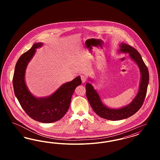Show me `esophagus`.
I'll return each mask as SVG.
<instances>
[{"label": "esophagus", "mask_w": 160, "mask_h": 160, "mask_svg": "<svg viewBox=\"0 0 160 160\" xmlns=\"http://www.w3.org/2000/svg\"><path fill=\"white\" fill-rule=\"evenodd\" d=\"M81 79H82V83H85L86 82V80H87L86 77L85 76H83V75L81 76Z\"/></svg>", "instance_id": "34e87169"}]
</instances>
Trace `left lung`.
Segmentation results:
<instances>
[{
    "label": "left lung",
    "mask_w": 160,
    "mask_h": 160,
    "mask_svg": "<svg viewBox=\"0 0 160 160\" xmlns=\"http://www.w3.org/2000/svg\"><path fill=\"white\" fill-rule=\"evenodd\" d=\"M120 47V52L128 53L131 58L136 62L142 75L139 91L133 101L127 106L118 109H111L102 104L98 93L91 84L88 83L86 84V95L93 111L101 118L110 121L124 119L137 112L143 104L149 79L148 69L137 50L125 43H121Z\"/></svg>",
    "instance_id": "left-lung-1"
}]
</instances>
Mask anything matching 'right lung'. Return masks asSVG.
Returning a JSON list of instances; mask_svg holds the SVG:
<instances>
[{
    "label": "right lung",
    "instance_id": "obj_1",
    "mask_svg": "<svg viewBox=\"0 0 160 160\" xmlns=\"http://www.w3.org/2000/svg\"><path fill=\"white\" fill-rule=\"evenodd\" d=\"M42 45L40 42L34 44L30 50L20 57L15 65L12 83L17 98L30 118L42 123H52L60 120L67 112L72 95L77 86L82 83V80L80 77H77L62 85L48 97L37 98L33 97L25 83V71L36 48Z\"/></svg>",
    "mask_w": 160,
    "mask_h": 160
}]
</instances>
